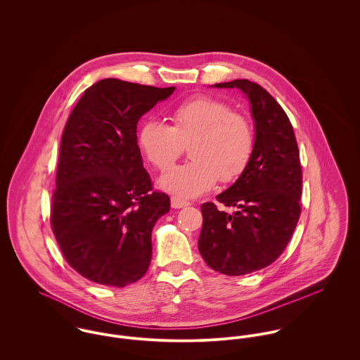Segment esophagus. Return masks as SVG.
Instances as JSON below:
<instances>
[{
	"instance_id": "1",
	"label": "esophagus",
	"mask_w": 360,
	"mask_h": 360,
	"mask_svg": "<svg viewBox=\"0 0 360 360\" xmlns=\"http://www.w3.org/2000/svg\"><path fill=\"white\" fill-rule=\"evenodd\" d=\"M170 204H172V207H174V209H180V207H186V206L190 205V202H187V201L179 198V197H172Z\"/></svg>"
}]
</instances>
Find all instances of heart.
Returning <instances> with one entry per match:
<instances>
[{
	"mask_svg": "<svg viewBox=\"0 0 360 360\" xmlns=\"http://www.w3.org/2000/svg\"><path fill=\"white\" fill-rule=\"evenodd\" d=\"M173 122L147 119L137 143L156 169L169 170L190 144L191 162L174 167L159 179V187L180 198H197L217 180L230 183L247 169L255 147L250 120L220 100L197 96L179 103L170 113Z\"/></svg>",
	"mask_w": 360,
	"mask_h": 360,
	"instance_id": "1",
	"label": "heart"
}]
</instances>
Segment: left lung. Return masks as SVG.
Returning a JSON list of instances; mask_svg holds the SVG:
<instances>
[{
	"label": "left lung",
	"instance_id": "left-lung-1",
	"mask_svg": "<svg viewBox=\"0 0 360 360\" xmlns=\"http://www.w3.org/2000/svg\"><path fill=\"white\" fill-rule=\"evenodd\" d=\"M216 89H238L251 103L255 147L243 174L213 202L201 206L198 250L206 264L227 276L260 270L281 255L301 214L302 170L292 124L277 101L257 83L238 79Z\"/></svg>",
	"mask_w": 360,
	"mask_h": 360
}]
</instances>
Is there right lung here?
<instances>
[{
  "label": "right lung",
  "instance_id": "obj_1",
  "mask_svg": "<svg viewBox=\"0 0 360 360\" xmlns=\"http://www.w3.org/2000/svg\"><path fill=\"white\" fill-rule=\"evenodd\" d=\"M174 90L103 79L84 91L66 122L52 231L68 263L94 283L124 287L150 267L153 229L170 198L153 191L137 123Z\"/></svg>",
  "mask_w": 360,
  "mask_h": 360
}]
</instances>
